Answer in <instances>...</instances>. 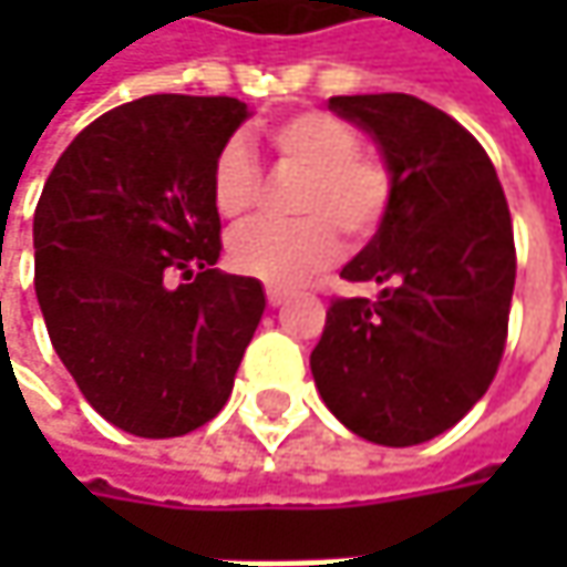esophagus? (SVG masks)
Segmentation results:
<instances>
[{
  "instance_id": "obj_1",
  "label": "esophagus",
  "mask_w": 567,
  "mask_h": 567,
  "mask_svg": "<svg viewBox=\"0 0 567 567\" xmlns=\"http://www.w3.org/2000/svg\"><path fill=\"white\" fill-rule=\"evenodd\" d=\"M265 293H268V306H274V309H277V306H284V302H287V290H280V287H268V290H265Z\"/></svg>"
}]
</instances>
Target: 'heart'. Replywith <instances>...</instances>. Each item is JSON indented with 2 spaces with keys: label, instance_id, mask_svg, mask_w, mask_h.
<instances>
[{
  "label": "heart",
  "instance_id": "obj_1",
  "mask_svg": "<svg viewBox=\"0 0 567 567\" xmlns=\"http://www.w3.org/2000/svg\"><path fill=\"white\" fill-rule=\"evenodd\" d=\"M274 157L302 173L293 192L299 220H255L229 236L227 258L239 274L274 287H293L334 265L340 236L365 243L391 205V169L360 151L347 120L324 110H302L261 128ZM210 202L220 217L239 220L258 202V166L243 142H227L210 164Z\"/></svg>",
  "mask_w": 567,
  "mask_h": 567
}]
</instances>
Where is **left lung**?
Instances as JSON below:
<instances>
[{
	"mask_svg": "<svg viewBox=\"0 0 567 567\" xmlns=\"http://www.w3.org/2000/svg\"><path fill=\"white\" fill-rule=\"evenodd\" d=\"M391 169V205L340 277L375 299H334L312 350L324 406L388 447L423 445L464 420L505 353L514 229L489 154L461 122L410 94L331 97Z\"/></svg>",
	"mask_w": 567,
	"mask_h": 567,
	"instance_id": "left-lung-1",
	"label": "left lung"
}]
</instances>
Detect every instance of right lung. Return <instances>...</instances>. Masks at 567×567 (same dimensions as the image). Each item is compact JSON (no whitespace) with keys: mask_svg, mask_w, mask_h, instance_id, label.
<instances>
[{"mask_svg":"<svg viewBox=\"0 0 567 567\" xmlns=\"http://www.w3.org/2000/svg\"><path fill=\"white\" fill-rule=\"evenodd\" d=\"M249 120L236 97L154 94L94 120L33 214V290L62 365L103 420L173 439L214 420L265 312L224 274L210 164Z\"/></svg>","mask_w":567,"mask_h":567,"instance_id":"1","label":"right lung"}]
</instances>
